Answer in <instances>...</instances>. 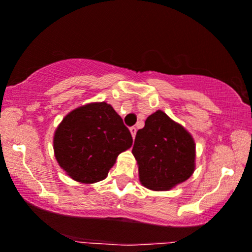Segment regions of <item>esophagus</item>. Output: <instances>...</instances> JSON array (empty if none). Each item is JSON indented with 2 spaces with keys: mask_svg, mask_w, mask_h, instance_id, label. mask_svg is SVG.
Listing matches in <instances>:
<instances>
[{
  "mask_svg": "<svg viewBox=\"0 0 252 252\" xmlns=\"http://www.w3.org/2000/svg\"><path fill=\"white\" fill-rule=\"evenodd\" d=\"M130 134L131 136H133V139H135V135H136V128H135V126H131L130 128Z\"/></svg>",
  "mask_w": 252,
  "mask_h": 252,
  "instance_id": "esophagus-1",
  "label": "esophagus"
}]
</instances>
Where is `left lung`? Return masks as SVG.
I'll return each instance as SVG.
<instances>
[{
	"label": "left lung",
	"instance_id": "8db88e82",
	"mask_svg": "<svg viewBox=\"0 0 252 252\" xmlns=\"http://www.w3.org/2000/svg\"><path fill=\"white\" fill-rule=\"evenodd\" d=\"M133 155L142 186L169 190L192 176L195 168V144L181 124L163 111L148 116L135 136Z\"/></svg>",
	"mask_w": 252,
	"mask_h": 252
}]
</instances>
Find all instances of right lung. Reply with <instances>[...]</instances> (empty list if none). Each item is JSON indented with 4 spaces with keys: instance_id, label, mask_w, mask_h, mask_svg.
Returning a JSON list of instances; mask_svg holds the SVG:
<instances>
[{
    "instance_id": "1",
    "label": "right lung",
    "mask_w": 252,
    "mask_h": 252,
    "mask_svg": "<svg viewBox=\"0 0 252 252\" xmlns=\"http://www.w3.org/2000/svg\"><path fill=\"white\" fill-rule=\"evenodd\" d=\"M54 155L62 169L82 184L107 176L119 153L133 145L121 116L106 102H92L65 116L54 133Z\"/></svg>"
}]
</instances>
